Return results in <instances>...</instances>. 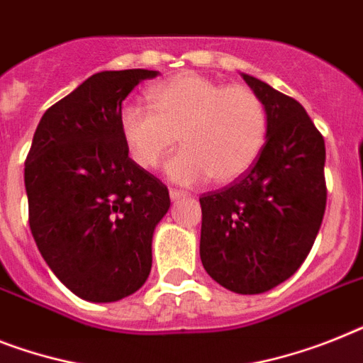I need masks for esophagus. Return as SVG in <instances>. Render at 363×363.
<instances>
[{
	"label": "esophagus",
	"instance_id": "1",
	"mask_svg": "<svg viewBox=\"0 0 363 363\" xmlns=\"http://www.w3.org/2000/svg\"><path fill=\"white\" fill-rule=\"evenodd\" d=\"M185 196H187V193H184V191H178V189H170V199H172V200L185 199Z\"/></svg>",
	"mask_w": 363,
	"mask_h": 363
}]
</instances>
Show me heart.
Returning <instances> with one entry per match:
<instances>
[{"label": "heart", "mask_w": 363, "mask_h": 363, "mask_svg": "<svg viewBox=\"0 0 363 363\" xmlns=\"http://www.w3.org/2000/svg\"><path fill=\"white\" fill-rule=\"evenodd\" d=\"M150 109L128 104L118 130L131 161L155 169L176 140L184 150L167 163L176 184H230L250 170L267 139V111L248 86L223 85L196 72H179L148 89Z\"/></svg>", "instance_id": "b5f03b06"}]
</instances>
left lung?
<instances>
[{
	"label": "left lung",
	"mask_w": 363,
	"mask_h": 363,
	"mask_svg": "<svg viewBox=\"0 0 363 363\" xmlns=\"http://www.w3.org/2000/svg\"><path fill=\"white\" fill-rule=\"evenodd\" d=\"M267 111V140L254 167L200 196V259L209 277L241 295L293 277L310 254L326 206L325 139L306 109L242 74Z\"/></svg>",
	"instance_id": "obj_1"
}]
</instances>
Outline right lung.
<instances>
[{
  "instance_id": "add662e5",
  "label": "right lung",
  "mask_w": 363,
  "mask_h": 363,
  "mask_svg": "<svg viewBox=\"0 0 363 363\" xmlns=\"http://www.w3.org/2000/svg\"><path fill=\"white\" fill-rule=\"evenodd\" d=\"M155 70H106L42 115L26 160L29 226L44 262L83 301L115 302L143 287L169 189L131 161L118 113Z\"/></svg>"
}]
</instances>
